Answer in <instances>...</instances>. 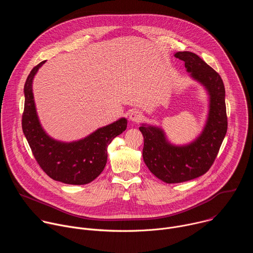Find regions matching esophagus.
Here are the masks:
<instances>
[{"label": "esophagus", "mask_w": 253, "mask_h": 253, "mask_svg": "<svg viewBox=\"0 0 253 253\" xmlns=\"http://www.w3.org/2000/svg\"><path fill=\"white\" fill-rule=\"evenodd\" d=\"M142 118H143V115H142V113H141L140 111H138V110H133V111H131V113L129 114V119H130V121H132V122H139L140 120H142Z\"/></svg>", "instance_id": "obj_1"}]
</instances>
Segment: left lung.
Here are the masks:
<instances>
[{"instance_id":"1","label":"left lung","mask_w":253,"mask_h":253,"mask_svg":"<svg viewBox=\"0 0 253 253\" xmlns=\"http://www.w3.org/2000/svg\"><path fill=\"white\" fill-rule=\"evenodd\" d=\"M174 56L185 62L190 78L204 87L209 106L203 130L184 145L169 142L161 127L144 123L139 127L144 137V162L166 183L185 182L205 174L217 156L227 131L225 89L219 74L194 53L177 52Z\"/></svg>"}]
</instances>
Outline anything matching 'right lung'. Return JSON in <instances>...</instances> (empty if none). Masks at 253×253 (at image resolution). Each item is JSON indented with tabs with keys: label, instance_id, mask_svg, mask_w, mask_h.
<instances>
[{
	"label": "right lung",
	"instance_id": "obj_1",
	"mask_svg": "<svg viewBox=\"0 0 253 253\" xmlns=\"http://www.w3.org/2000/svg\"><path fill=\"white\" fill-rule=\"evenodd\" d=\"M45 62L33 68L24 86V135L34 157L49 177L65 184H88L104 170L108 145L126 130L127 119L120 118L77 141L63 142L49 136L40 123L33 94L34 77Z\"/></svg>",
	"mask_w": 253,
	"mask_h": 253
}]
</instances>
